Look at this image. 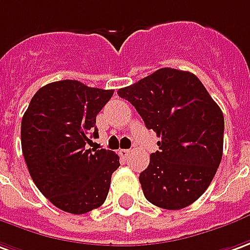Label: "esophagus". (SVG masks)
<instances>
[{
	"label": "esophagus",
	"mask_w": 250,
	"mask_h": 250,
	"mask_svg": "<svg viewBox=\"0 0 250 250\" xmlns=\"http://www.w3.org/2000/svg\"><path fill=\"white\" fill-rule=\"evenodd\" d=\"M130 149H120L119 150V154L122 155V157H127V155L130 154Z\"/></svg>",
	"instance_id": "34e87169"
}]
</instances>
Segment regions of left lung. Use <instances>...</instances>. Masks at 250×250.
Here are the masks:
<instances>
[{
    "mask_svg": "<svg viewBox=\"0 0 250 250\" xmlns=\"http://www.w3.org/2000/svg\"><path fill=\"white\" fill-rule=\"evenodd\" d=\"M160 138L139 174L145 198L165 210L198 200L221 164L225 120L198 77L164 67L118 90Z\"/></svg>",
    "mask_w": 250,
    "mask_h": 250,
    "instance_id": "left-lung-1",
    "label": "left lung"
}]
</instances>
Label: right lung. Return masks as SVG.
<instances>
[{
  "mask_svg": "<svg viewBox=\"0 0 250 250\" xmlns=\"http://www.w3.org/2000/svg\"><path fill=\"white\" fill-rule=\"evenodd\" d=\"M113 90L63 80L40 88L21 120V149L35 186L55 207L70 214L99 208L111 176L120 167L111 150L88 149L99 137L96 116Z\"/></svg>",
  "mask_w": 250,
  "mask_h": 250,
  "instance_id": "obj_1",
  "label": "right lung"
}]
</instances>
